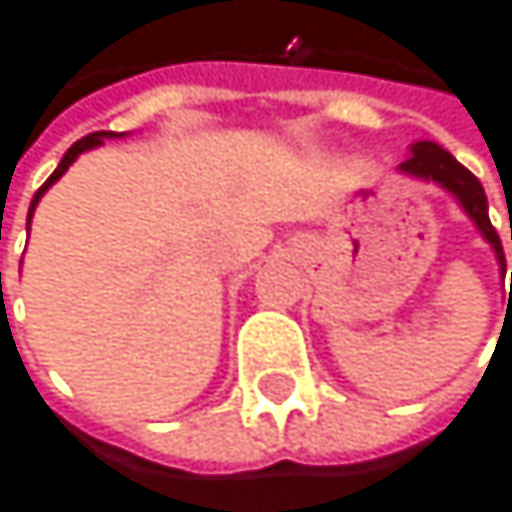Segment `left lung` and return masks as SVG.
<instances>
[{
    "label": "left lung",
    "mask_w": 512,
    "mask_h": 512,
    "mask_svg": "<svg viewBox=\"0 0 512 512\" xmlns=\"http://www.w3.org/2000/svg\"><path fill=\"white\" fill-rule=\"evenodd\" d=\"M402 174H411V178H421V181H433L439 184L442 190H448L451 196H455L461 202V208L467 211V218L479 227V233L485 236V242L495 248L498 254V264L501 270L507 267L504 261V248H501V236L498 230L491 227L488 221V199H485V190L479 184V178L473 171H467L455 156H451L448 150H442L439 144L433 141H418L411 144V156L399 165ZM512 236V227H510Z\"/></svg>",
    "instance_id": "obj_1"
}]
</instances>
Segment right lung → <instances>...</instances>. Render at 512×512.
Listing matches in <instances>:
<instances>
[{"instance_id":"right-lung-1","label":"right lung","mask_w":512,"mask_h":512,"mask_svg":"<svg viewBox=\"0 0 512 512\" xmlns=\"http://www.w3.org/2000/svg\"><path fill=\"white\" fill-rule=\"evenodd\" d=\"M104 137H122V134H116V131H94V134H88V137H82V141H76L67 153H64V159H61V165H57L54 168V174H51V178L36 190V196H33V202H30V214H27V221H33V211H36V205H39V199H42V193L57 181V178H61V174L79 159V153H85V150H94V147H101L104 144Z\"/></svg>"}]
</instances>
